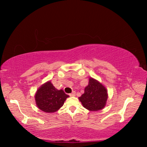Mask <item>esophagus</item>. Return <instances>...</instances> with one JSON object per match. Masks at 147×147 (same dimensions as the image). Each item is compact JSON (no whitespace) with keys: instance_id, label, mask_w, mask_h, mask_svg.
I'll return each instance as SVG.
<instances>
[{"instance_id":"esophagus-1","label":"esophagus","mask_w":147,"mask_h":147,"mask_svg":"<svg viewBox=\"0 0 147 147\" xmlns=\"http://www.w3.org/2000/svg\"><path fill=\"white\" fill-rule=\"evenodd\" d=\"M75 94H76L75 91H73V93L69 94V96H75Z\"/></svg>"}]
</instances>
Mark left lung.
I'll use <instances>...</instances> for the list:
<instances>
[{"mask_svg":"<svg viewBox=\"0 0 147 147\" xmlns=\"http://www.w3.org/2000/svg\"><path fill=\"white\" fill-rule=\"evenodd\" d=\"M108 98L106 87L100 82L90 77L88 85L84 89V93L78 99L84 108L91 111H96L105 107Z\"/></svg>","mask_w":147,"mask_h":147,"instance_id":"obj_1","label":"left lung"}]
</instances>
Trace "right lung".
Instances as JSON below:
<instances>
[{
	"instance_id": "1",
	"label": "right lung",
	"mask_w": 147,
	"mask_h": 147,
	"mask_svg": "<svg viewBox=\"0 0 147 147\" xmlns=\"http://www.w3.org/2000/svg\"><path fill=\"white\" fill-rule=\"evenodd\" d=\"M69 95L62 89L58 90L51 81L41 85L35 94V100L38 108L45 113H54L63 106Z\"/></svg>"
}]
</instances>
